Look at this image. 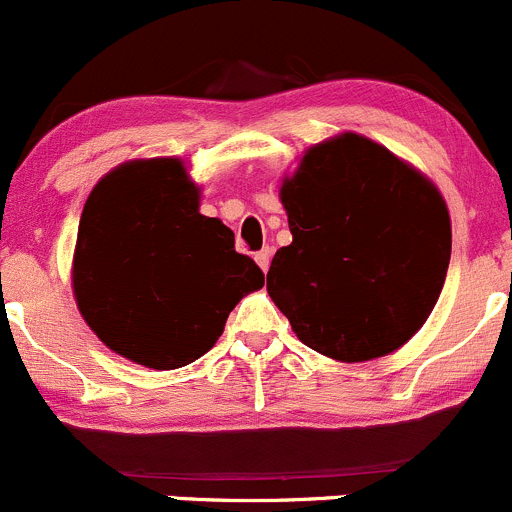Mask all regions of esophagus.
Wrapping results in <instances>:
<instances>
[{
  "label": "esophagus",
  "mask_w": 512,
  "mask_h": 512,
  "mask_svg": "<svg viewBox=\"0 0 512 512\" xmlns=\"http://www.w3.org/2000/svg\"><path fill=\"white\" fill-rule=\"evenodd\" d=\"M254 258H256L258 268H261V271L266 273V271H268V266H271V249H261Z\"/></svg>",
  "instance_id": "obj_1"
}]
</instances>
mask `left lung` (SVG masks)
Returning a JSON list of instances; mask_svg holds the SVG:
<instances>
[{
    "label": "left lung",
    "instance_id": "left-lung-1",
    "mask_svg": "<svg viewBox=\"0 0 512 512\" xmlns=\"http://www.w3.org/2000/svg\"><path fill=\"white\" fill-rule=\"evenodd\" d=\"M293 241L266 291L298 341L341 363L388 356L428 321L450 261V214L423 171L356 131L303 151L278 189Z\"/></svg>",
    "mask_w": 512,
    "mask_h": 512
}]
</instances>
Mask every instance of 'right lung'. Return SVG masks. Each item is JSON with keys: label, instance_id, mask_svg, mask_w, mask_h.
Segmentation results:
<instances>
[{"label": "right lung", "instance_id": "obj_1", "mask_svg": "<svg viewBox=\"0 0 512 512\" xmlns=\"http://www.w3.org/2000/svg\"><path fill=\"white\" fill-rule=\"evenodd\" d=\"M201 189L176 156L124 161L86 199L72 288L106 348L174 371L214 348L236 303L263 286L234 231L199 211Z\"/></svg>", "mask_w": 512, "mask_h": 512}]
</instances>
